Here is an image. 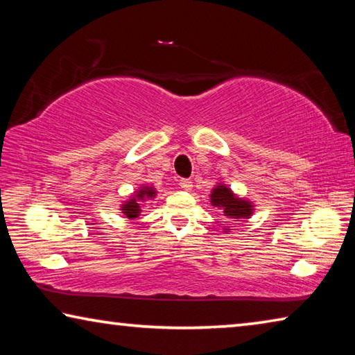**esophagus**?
Listing matches in <instances>:
<instances>
[{
    "mask_svg": "<svg viewBox=\"0 0 355 355\" xmlns=\"http://www.w3.org/2000/svg\"><path fill=\"white\" fill-rule=\"evenodd\" d=\"M180 188L184 189V191H189L192 188V182L189 178H182V180H180Z\"/></svg>",
    "mask_w": 355,
    "mask_h": 355,
    "instance_id": "1",
    "label": "esophagus"
}]
</instances>
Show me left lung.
<instances>
[{"instance_id": "obj_1", "label": "left lung", "mask_w": 355, "mask_h": 355, "mask_svg": "<svg viewBox=\"0 0 355 355\" xmlns=\"http://www.w3.org/2000/svg\"><path fill=\"white\" fill-rule=\"evenodd\" d=\"M211 203L214 207H220L224 218L230 222L239 219H248L252 214V205L249 202L238 199L233 192L224 184L216 186L211 194Z\"/></svg>"}]
</instances>
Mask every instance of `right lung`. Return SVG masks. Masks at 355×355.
<instances>
[{"mask_svg": "<svg viewBox=\"0 0 355 355\" xmlns=\"http://www.w3.org/2000/svg\"><path fill=\"white\" fill-rule=\"evenodd\" d=\"M155 196V189L153 188H148V186H144L142 189H139L137 192V199H131L128 200L125 205H122V213L127 216L128 219H135L139 216L141 209H139V202H142L144 199H150V197Z\"/></svg>", "mask_w": 355, "mask_h": 355, "instance_id": "1", "label": "right lung"}]
</instances>
